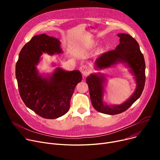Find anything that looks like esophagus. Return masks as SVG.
<instances>
[{
    "instance_id": "obj_1",
    "label": "esophagus",
    "mask_w": 160,
    "mask_h": 160,
    "mask_svg": "<svg viewBox=\"0 0 160 160\" xmlns=\"http://www.w3.org/2000/svg\"><path fill=\"white\" fill-rule=\"evenodd\" d=\"M80 71L82 74V75L83 76V77H86V76L89 73V68L86 66V65H82L81 67H80Z\"/></svg>"
}]
</instances>
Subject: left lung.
Returning <instances> with one entry per match:
<instances>
[{
  "instance_id": "left-lung-1",
  "label": "left lung",
  "mask_w": 160,
  "mask_h": 160,
  "mask_svg": "<svg viewBox=\"0 0 160 160\" xmlns=\"http://www.w3.org/2000/svg\"><path fill=\"white\" fill-rule=\"evenodd\" d=\"M120 43L115 49L100 56L94 63L97 72L86 78L90 98L94 108L98 112L107 115H116L127 110L140 97L145 82V62L137 41L127 33L117 34ZM122 64L129 68L137 86L133 94L121 105H108L104 100L106 94V76L100 70Z\"/></svg>"
}]
</instances>
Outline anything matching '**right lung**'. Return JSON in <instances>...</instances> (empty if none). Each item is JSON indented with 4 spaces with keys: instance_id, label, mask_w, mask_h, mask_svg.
Masks as SVG:
<instances>
[{
    "instance_id": "1",
    "label": "right lung",
    "mask_w": 160,
    "mask_h": 160,
    "mask_svg": "<svg viewBox=\"0 0 160 160\" xmlns=\"http://www.w3.org/2000/svg\"><path fill=\"white\" fill-rule=\"evenodd\" d=\"M62 53L60 39L42 33L33 36L22 47L16 63L15 76L22 101L45 119H56L69 111L74 88L82 80L78 70L57 67L52 72H39L37 66L43 54Z\"/></svg>"
}]
</instances>
